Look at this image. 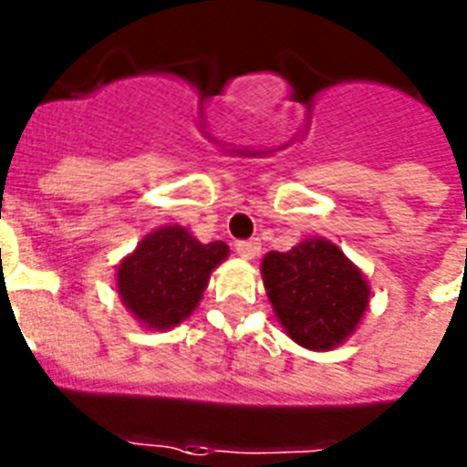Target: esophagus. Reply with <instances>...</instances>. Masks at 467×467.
I'll return each mask as SVG.
<instances>
[{
  "instance_id": "34e87169",
  "label": "esophagus",
  "mask_w": 467,
  "mask_h": 467,
  "mask_svg": "<svg viewBox=\"0 0 467 467\" xmlns=\"http://www.w3.org/2000/svg\"><path fill=\"white\" fill-rule=\"evenodd\" d=\"M234 250H236L238 257L254 259L259 253H262V243H259L257 238H250V241H238L236 245H234Z\"/></svg>"
}]
</instances>
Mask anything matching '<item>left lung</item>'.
Masks as SVG:
<instances>
[{
  "mask_svg": "<svg viewBox=\"0 0 467 467\" xmlns=\"http://www.w3.org/2000/svg\"><path fill=\"white\" fill-rule=\"evenodd\" d=\"M264 287L280 325L311 350H329L353 334L369 304V285L329 241L299 243L262 262Z\"/></svg>",
  "mask_w": 467,
  "mask_h": 467,
  "instance_id": "left-lung-1",
  "label": "left lung"
}]
</instances>
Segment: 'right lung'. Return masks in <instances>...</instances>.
<instances>
[{
	"label": "right lung",
	"instance_id": "right-lung-1",
	"mask_svg": "<svg viewBox=\"0 0 467 467\" xmlns=\"http://www.w3.org/2000/svg\"><path fill=\"white\" fill-rule=\"evenodd\" d=\"M226 254V243L203 245L182 226H163L121 262L119 295L147 327H175L196 308L210 274Z\"/></svg>",
	"mask_w": 467,
	"mask_h": 467
}]
</instances>
